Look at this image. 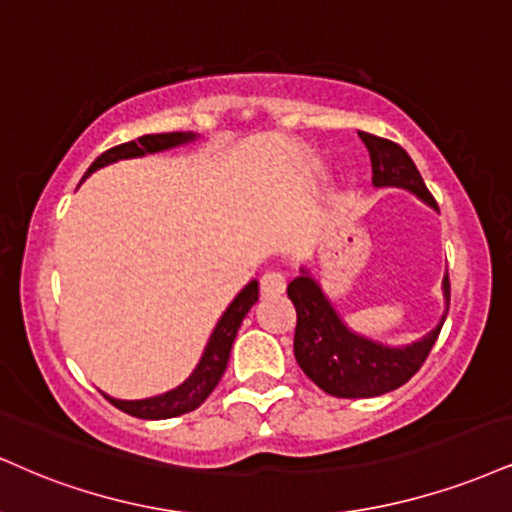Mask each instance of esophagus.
Instances as JSON below:
<instances>
[{"mask_svg": "<svg viewBox=\"0 0 512 512\" xmlns=\"http://www.w3.org/2000/svg\"><path fill=\"white\" fill-rule=\"evenodd\" d=\"M260 288L264 298H276V295L286 291V276L281 272H264L260 279Z\"/></svg>", "mask_w": 512, "mask_h": 512, "instance_id": "obj_1", "label": "esophagus"}]
</instances>
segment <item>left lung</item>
Listing matches in <instances>:
<instances>
[{
  "label": "left lung",
  "instance_id": "obj_1",
  "mask_svg": "<svg viewBox=\"0 0 512 512\" xmlns=\"http://www.w3.org/2000/svg\"><path fill=\"white\" fill-rule=\"evenodd\" d=\"M360 138L372 159L374 188H403L420 197L424 205L439 212V205L424 186L420 171L403 147L386 138L360 131ZM443 315L429 334L405 346H389L350 329L346 319L338 315L329 295L307 267L288 283V298L298 312L295 324L293 353L303 372L319 389L336 398H374L403 386L439 338V331L448 315L451 286L448 274L441 281Z\"/></svg>",
  "mask_w": 512,
  "mask_h": 512
}]
</instances>
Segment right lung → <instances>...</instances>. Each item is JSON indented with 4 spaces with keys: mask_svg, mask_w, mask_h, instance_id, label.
Returning <instances> with one entry per match:
<instances>
[{
    "mask_svg": "<svg viewBox=\"0 0 512 512\" xmlns=\"http://www.w3.org/2000/svg\"><path fill=\"white\" fill-rule=\"evenodd\" d=\"M197 138H200V135L190 131L143 135V138L116 145L112 150H107L104 155L97 157L95 162L90 164V169L85 171L83 178L95 174V171L102 169V166L121 162V159H135V157L155 155V152L174 150V147L195 143ZM257 295H260V283H257V279H252L248 286H245L243 291L231 300V305L226 307L224 315L219 317L217 326H214L212 334H209L205 350H202L200 362H197L193 372H190V377L183 381V384H178L176 389L159 393V396L140 398V400H121V398L107 396V393H104V398H107L114 408L128 412V415L138 417V420H169V417L186 415V412L200 408V405L207 400L209 393L214 391V386L219 384V379L224 377L226 365H229L233 341H236L240 324H243V319L250 312V307L257 303Z\"/></svg>",
    "mask_w": 512,
    "mask_h": 512,
    "instance_id": "1",
    "label": "right lung"
}]
</instances>
